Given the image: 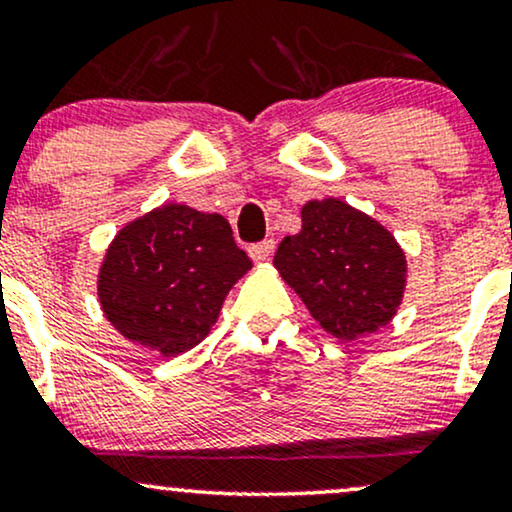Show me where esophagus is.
<instances>
[{"label": "esophagus", "instance_id": "34e87169", "mask_svg": "<svg viewBox=\"0 0 512 512\" xmlns=\"http://www.w3.org/2000/svg\"><path fill=\"white\" fill-rule=\"evenodd\" d=\"M248 252H250V257H252V260H255V262L269 260V257H272V252H274V240H262V243L250 245Z\"/></svg>", "mask_w": 512, "mask_h": 512}]
</instances>
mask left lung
Returning a JSON list of instances; mask_svg holds the SVG:
<instances>
[{
	"label": "left lung",
	"instance_id": "1",
	"mask_svg": "<svg viewBox=\"0 0 512 512\" xmlns=\"http://www.w3.org/2000/svg\"><path fill=\"white\" fill-rule=\"evenodd\" d=\"M301 219V233L281 240L274 267L322 330L351 342L387 325L407 284L395 236L342 199H313Z\"/></svg>",
	"mask_w": 512,
	"mask_h": 512
}]
</instances>
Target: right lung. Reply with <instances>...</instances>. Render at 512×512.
I'll list each match as a JSON object with an SVG mask.
<instances>
[{
  "label": "right lung",
  "mask_w": 512,
  "mask_h": 512,
  "mask_svg": "<svg viewBox=\"0 0 512 512\" xmlns=\"http://www.w3.org/2000/svg\"><path fill=\"white\" fill-rule=\"evenodd\" d=\"M250 267L223 216L163 204L110 243L98 301L129 342L178 356L207 337L228 291Z\"/></svg>",
  "instance_id": "add662e5"
}]
</instances>
